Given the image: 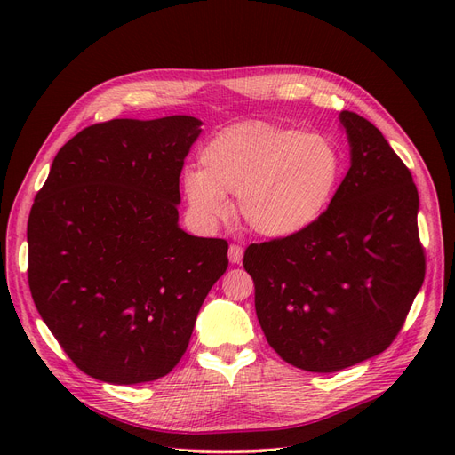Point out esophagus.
Returning <instances> with one entry per match:
<instances>
[{
	"instance_id": "34e87169",
	"label": "esophagus",
	"mask_w": 455,
	"mask_h": 455,
	"mask_svg": "<svg viewBox=\"0 0 455 455\" xmlns=\"http://www.w3.org/2000/svg\"><path fill=\"white\" fill-rule=\"evenodd\" d=\"M243 254H244L243 246H239V244H231L229 246V261H231V264H241Z\"/></svg>"
}]
</instances>
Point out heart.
<instances>
[{"label":"heart","mask_w":455,"mask_h":455,"mask_svg":"<svg viewBox=\"0 0 455 455\" xmlns=\"http://www.w3.org/2000/svg\"><path fill=\"white\" fill-rule=\"evenodd\" d=\"M186 169L182 191L191 218L214 226L237 196V212L258 235L291 239L326 214L338 191L343 157L324 134L267 121H246L216 132Z\"/></svg>","instance_id":"obj_1"}]
</instances>
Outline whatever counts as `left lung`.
Returning a JSON list of instances; mask_svg holds the SVG:
<instances>
[{
	"label": "left lung",
	"mask_w": 455,
	"mask_h": 455,
	"mask_svg": "<svg viewBox=\"0 0 455 455\" xmlns=\"http://www.w3.org/2000/svg\"><path fill=\"white\" fill-rule=\"evenodd\" d=\"M338 119L351 167L326 214L301 235L251 244L243 259L269 346L319 374L387 349L425 279L410 171L368 119Z\"/></svg>",
	"instance_id": "1"
}]
</instances>
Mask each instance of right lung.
Returning a JSON list of instances; mask_svg holds the SVG:
<instances>
[{"label": "right lung", "instance_id": "1", "mask_svg": "<svg viewBox=\"0 0 455 455\" xmlns=\"http://www.w3.org/2000/svg\"><path fill=\"white\" fill-rule=\"evenodd\" d=\"M201 119H112L68 140L28 218V283L87 376L154 381L182 359L228 269V243L178 226L180 172Z\"/></svg>", "mask_w": 455, "mask_h": 455}]
</instances>
